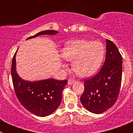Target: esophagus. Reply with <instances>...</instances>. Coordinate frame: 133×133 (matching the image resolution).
<instances>
[{"label": "esophagus", "mask_w": 133, "mask_h": 133, "mask_svg": "<svg viewBox=\"0 0 133 133\" xmlns=\"http://www.w3.org/2000/svg\"><path fill=\"white\" fill-rule=\"evenodd\" d=\"M74 83H75V81H74L73 80L69 79V81H68V84H69V85H71V84H74Z\"/></svg>", "instance_id": "esophagus-1"}]
</instances>
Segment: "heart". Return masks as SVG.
<instances>
[{
	"label": "heart",
	"mask_w": 133,
	"mask_h": 133,
	"mask_svg": "<svg viewBox=\"0 0 133 133\" xmlns=\"http://www.w3.org/2000/svg\"><path fill=\"white\" fill-rule=\"evenodd\" d=\"M104 55V46L101 42L84 39L70 41L65 44L62 51L64 60L72 61L74 72L84 78L91 77L98 72Z\"/></svg>",
	"instance_id": "obj_1"
}]
</instances>
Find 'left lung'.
Returning a JSON list of instances; mask_svg holds the SVG:
<instances>
[{
  "label": "left lung",
  "mask_w": 133,
  "mask_h": 133,
  "mask_svg": "<svg viewBox=\"0 0 133 133\" xmlns=\"http://www.w3.org/2000/svg\"><path fill=\"white\" fill-rule=\"evenodd\" d=\"M106 57L103 67L92 78L84 81L81 102L90 112L101 114L115 103L122 80L123 61L117 46L106 40Z\"/></svg>",
  "instance_id": "1"
}]
</instances>
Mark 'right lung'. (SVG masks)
<instances>
[{"mask_svg":"<svg viewBox=\"0 0 133 133\" xmlns=\"http://www.w3.org/2000/svg\"><path fill=\"white\" fill-rule=\"evenodd\" d=\"M56 30L41 31L26 40L40 35H55ZM17 52V51H16ZM16 53L12 58L11 75L16 97L26 110L38 117H46L53 113L61 104L63 90L67 80L58 81L54 78L30 81L24 80L16 72Z\"/></svg>","mask_w":133,"mask_h":133,"instance_id":"add662e5","label":"right lung"}]
</instances>
